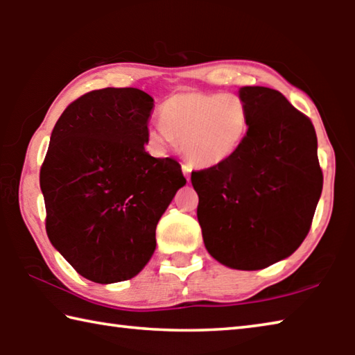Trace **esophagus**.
Instances as JSON below:
<instances>
[{
    "mask_svg": "<svg viewBox=\"0 0 355 355\" xmlns=\"http://www.w3.org/2000/svg\"><path fill=\"white\" fill-rule=\"evenodd\" d=\"M182 171H183V173H184V177H186V180H189V177H191V171H192V167H191L189 164H182Z\"/></svg>",
    "mask_w": 355,
    "mask_h": 355,
    "instance_id": "esophagus-1",
    "label": "esophagus"
}]
</instances>
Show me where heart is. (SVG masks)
Here are the masks:
<instances>
[{"label":"heart","mask_w":355,"mask_h":355,"mask_svg":"<svg viewBox=\"0 0 355 355\" xmlns=\"http://www.w3.org/2000/svg\"><path fill=\"white\" fill-rule=\"evenodd\" d=\"M159 116L163 125L150 130L152 141L166 148L177 139L186 159L197 167L224 163L241 146L249 127L248 110L235 94H173Z\"/></svg>","instance_id":"b5f03b06"}]
</instances>
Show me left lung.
I'll return each instance as SVG.
<instances>
[{
  "mask_svg": "<svg viewBox=\"0 0 355 355\" xmlns=\"http://www.w3.org/2000/svg\"><path fill=\"white\" fill-rule=\"evenodd\" d=\"M249 128L218 166L191 173L197 219L209 255L257 271L290 257L307 236L322 191L311 120L279 91L239 89Z\"/></svg>",
  "mask_w": 355,
  "mask_h": 355,
  "instance_id": "8db88e82",
  "label": "left lung"
}]
</instances>
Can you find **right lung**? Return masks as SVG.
Masks as SVG:
<instances>
[{
	"mask_svg": "<svg viewBox=\"0 0 355 355\" xmlns=\"http://www.w3.org/2000/svg\"><path fill=\"white\" fill-rule=\"evenodd\" d=\"M152 110L139 89H98L71 101L53 128L40 169L46 235L95 284L142 271L159 218L186 184L178 161L144 148Z\"/></svg>",
	"mask_w": 355,
	"mask_h": 355,
	"instance_id": "obj_1",
	"label": "right lung"
}]
</instances>
